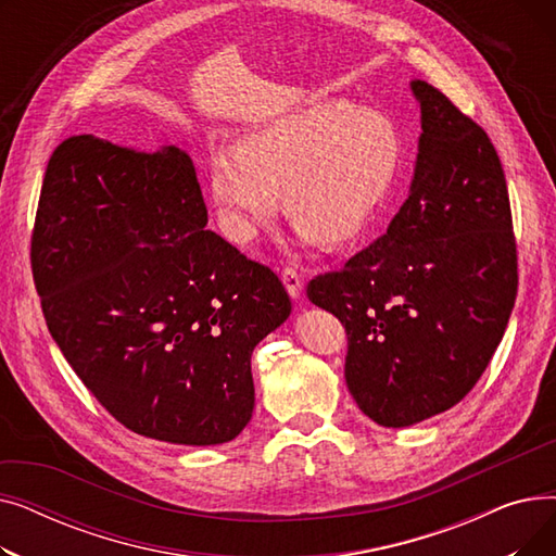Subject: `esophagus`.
<instances>
[{
	"instance_id": "obj_1",
	"label": "esophagus",
	"mask_w": 556,
	"mask_h": 556,
	"mask_svg": "<svg viewBox=\"0 0 556 556\" xmlns=\"http://www.w3.org/2000/svg\"><path fill=\"white\" fill-rule=\"evenodd\" d=\"M281 279H283V286L290 293V298H300L302 295V286H304V279H302V273L295 268V266H286L281 270Z\"/></svg>"
}]
</instances>
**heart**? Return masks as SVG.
Returning a JSON list of instances; mask_svg holds the SVG:
<instances>
[{
    "mask_svg": "<svg viewBox=\"0 0 556 556\" xmlns=\"http://www.w3.org/2000/svg\"><path fill=\"white\" fill-rule=\"evenodd\" d=\"M403 139L383 114L346 101L290 110L245 141H218L210 153L212 195L227 237L252 241L279 212L308 241L358 239L392 195Z\"/></svg>",
    "mask_w": 556,
    "mask_h": 556,
    "instance_id": "heart-1",
    "label": "heart"
}]
</instances>
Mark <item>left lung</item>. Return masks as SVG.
<instances>
[{
	"instance_id": "1",
	"label": "left lung",
	"mask_w": 556,
	"mask_h": 556,
	"mask_svg": "<svg viewBox=\"0 0 556 556\" xmlns=\"http://www.w3.org/2000/svg\"><path fill=\"white\" fill-rule=\"evenodd\" d=\"M421 139L388 233L306 283L346 331L344 381L376 424L440 415L480 381L518 290L509 191L484 128L415 80Z\"/></svg>"
}]
</instances>
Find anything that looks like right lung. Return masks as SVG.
<instances>
[{"label": "right lung", "mask_w": 556, "mask_h": 556, "mask_svg": "<svg viewBox=\"0 0 556 556\" xmlns=\"http://www.w3.org/2000/svg\"><path fill=\"white\" fill-rule=\"evenodd\" d=\"M193 162L74 135L49 157L31 270L49 333L105 410L212 446L254 410V346L290 315L279 277L204 229Z\"/></svg>", "instance_id": "add662e5"}]
</instances>
